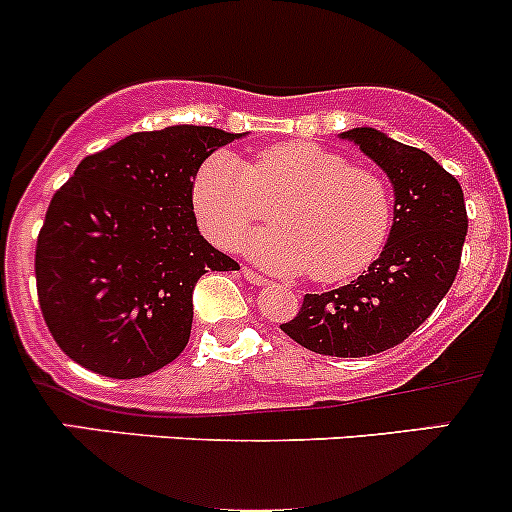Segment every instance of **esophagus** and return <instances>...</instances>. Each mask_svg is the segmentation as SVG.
<instances>
[{
	"label": "esophagus",
	"mask_w": 512,
	"mask_h": 512,
	"mask_svg": "<svg viewBox=\"0 0 512 512\" xmlns=\"http://www.w3.org/2000/svg\"><path fill=\"white\" fill-rule=\"evenodd\" d=\"M242 275H245V280L250 282V285H265L267 282V277L265 275H260V272H255L252 270V267H242Z\"/></svg>",
	"instance_id": "obj_1"
}]
</instances>
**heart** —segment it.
I'll list each match as a JSON object with an SVG mask.
<instances>
[{"label":"heart","instance_id":"heart-1","mask_svg":"<svg viewBox=\"0 0 512 512\" xmlns=\"http://www.w3.org/2000/svg\"><path fill=\"white\" fill-rule=\"evenodd\" d=\"M193 203L218 245H232L275 210L280 225L247 237V250L324 285L364 272L394 230L384 175L309 141L262 148L250 165L235 153H213L195 175Z\"/></svg>","mask_w":512,"mask_h":512}]
</instances>
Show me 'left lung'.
<instances>
[{"label":"left lung","mask_w":512,"mask_h":512,"mask_svg":"<svg viewBox=\"0 0 512 512\" xmlns=\"http://www.w3.org/2000/svg\"><path fill=\"white\" fill-rule=\"evenodd\" d=\"M394 185V230L379 260L352 285L304 294L297 317L280 324L304 349L324 356H371L414 334L451 289L468 232L458 180L426 151L374 128L342 133Z\"/></svg>","instance_id":"left-lung-1"}]
</instances>
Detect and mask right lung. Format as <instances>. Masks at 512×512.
Masks as SVG:
<instances>
[{"label":"right lung","mask_w":512,"mask_h":512,"mask_svg":"<svg viewBox=\"0 0 512 512\" xmlns=\"http://www.w3.org/2000/svg\"><path fill=\"white\" fill-rule=\"evenodd\" d=\"M240 133L143 131L86 156L36 237V294L61 352L108 379L153 374L185 349L193 287L240 270L195 225L193 180Z\"/></svg>","instance_id":"right-lung-1"}]
</instances>
